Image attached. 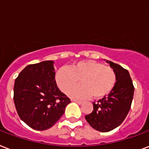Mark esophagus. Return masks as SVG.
Here are the masks:
<instances>
[{
  "label": "esophagus",
  "mask_w": 149,
  "mask_h": 149,
  "mask_svg": "<svg viewBox=\"0 0 149 149\" xmlns=\"http://www.w3.org/2000/svg\"><path fill=\"white\" fill-rule=\"evenodd\" d=\"M72 101H73V102H76V103H78V104H79V105L82 104V103H83V102H82V101H80V100H72Z\"/></svg>",
  "instance_id": "esophagus-1"
}]
</instances>
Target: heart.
<instances>
[{"label": "heart", "instance_id": "heart-1", "mask_svg": "<svg viewBox=\"0 0 149 149\" xmlns=\"http://www.w3.org/2000/svg\"><path fill=\"white\" fill-rule=\"evenodd\" d=\"M78 80L81 84L69 91L70 96L87 99L93 95L99 100L111 93L116 77L110 67L93 60L74 62L70 68H59L55 74L56 85L64 93L75 85Z\"/></svg>", "mask_w": 149, "mask_h": 149}]
</instances>
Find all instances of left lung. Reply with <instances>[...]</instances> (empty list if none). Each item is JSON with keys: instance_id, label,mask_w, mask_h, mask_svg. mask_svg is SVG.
<instances>
[{"instance_id": "8db88e82", "label": "left lung", "mask_w": 149, "mask_h": 149, "mask_svg": "<svg viewBox=\"0 0 149 149\" xmlns=\"http://www.w3.org/2000/svg\"><path fill=\"white\" fill-rule=\"evenodd\" d=\"M116 74L113 89L107 96L93 102V110L85 119L90 126L101 132H108L120 126L131 109L134 87L128 71L113 62L106 61Z\"/></svg>"}]
</instances>
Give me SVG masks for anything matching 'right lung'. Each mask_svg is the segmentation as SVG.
Returning <instances> with one entry per match:
<instances>
[{
    "label": "right lung",
    "instance_id": "obj_1",
    "mask_svg": "<svg viewBox=\"0 0 149 149\" xmlns=\"http://www.w3.org/2000/svg\"><path fill=\"white\" fill-rule=\"evenodd\" d=\"M53 61L29 64L14 85V102L18 116L34 130L50 128L61 118L71 100L55 81Z\"/></svg>",
    "mask_w": 149,
    "mask_h": 149
}]
</instances>
